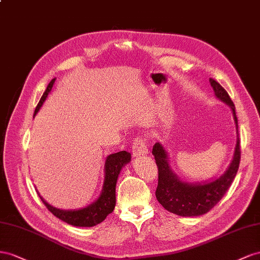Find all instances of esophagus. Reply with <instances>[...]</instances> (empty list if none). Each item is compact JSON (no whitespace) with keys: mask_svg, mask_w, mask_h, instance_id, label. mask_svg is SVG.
<instances>
[{"mask_svg":"<svg viewBox=\"0 0 260 260\" xmlns=\"http://www.w3.org/2000/svg\"><path fill=\"white\" fill-rule=\"evenodd\" d=\"M132 149H133V155H134L135 158L143 157V155L148 154V148L144 142V139L140 137H138L134 140V143H133V146H132Z\"/></svg>","mask_w":260,"mask_h":260,"instance_id":"34e87169","label":"esophagus"}]
</instances>
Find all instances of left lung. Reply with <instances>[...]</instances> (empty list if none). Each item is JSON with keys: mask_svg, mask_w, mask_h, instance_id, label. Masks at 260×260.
<instances>
[{"mask_svg": "<svg viewBox=\"0 0 260 260\" xmlns=\"http://www.w3.org/2000/svg\"><path fill=\"white\" fill-rule=\"evenodd\" d=\"M209 81L216 98L225 103L231 109L236 126L237 138L233 159L224 173L219 177H216V179L200 183L183 181L172 169L166 148L160 143H155L152 148V154L154 155L159 172L155 197L163 208L181 217H198L212 209L224 196L229 187L231 186L240 166L241 149L239 125H237L234 103L224 90V88L219 83L212 78H210Z\"/></svg>", "mask_w": 260, "mask_h": 260, "instance_id": "obj_1", "label": "left lung"}]
</instances>
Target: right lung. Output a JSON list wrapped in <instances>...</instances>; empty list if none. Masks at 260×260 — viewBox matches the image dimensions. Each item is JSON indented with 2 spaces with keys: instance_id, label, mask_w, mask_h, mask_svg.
<instances>
[{
  "instance_id": "1",
  "label": "right lung",
  "mask_w": 260,
  "mask_h": 260,
  "mask_svg": "<svg viewBox=\"0 0 260 260\" xmlns=\"http://www.w3.org/2000/svg\"><path fill=\"white\" fill-rule=\"evenodd\" d=\"M56 78L52 79L46 91L43 92L42 97L37 106L34 116L38 113V111L42 107L43 102L48 98V94L51 92L52 87L54 85V81ZM132 155L129 152L118 151L116 153L109 154L106 158L105 163V181H103V186L99 197L94 200L93 203L88 205L84 208L80 209H73V210H63L55 208V207L51 206L49 203L44 200L40 194V198L42 203L46 205L49 211L54 214L56 218L66 222L74 226H84V228H90L94 226L105 220L108 214H110L114 210L116 198H115V187L116 182L120 175L122 169L127 165L131 161ZM39 192V191H38Z\"/></svg>"
}]
</instances>
